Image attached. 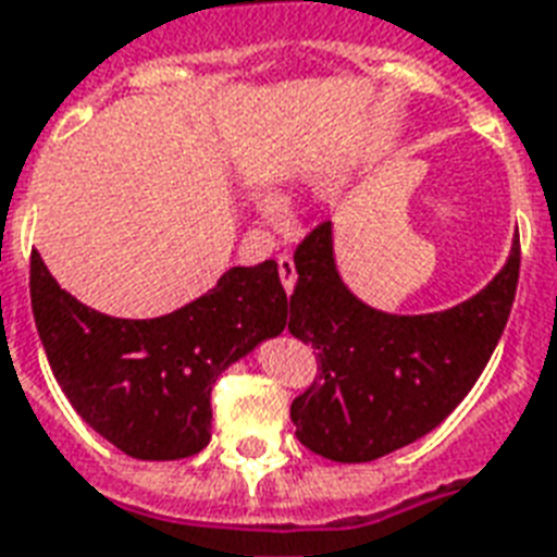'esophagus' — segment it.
Masks as SVG:
<instances>
[{
    "instance_id": "esophagus-1",
    "label": "esophagus",
    "mask_w": 557,
    "mask_h": 557,
    "mask_svg": "<svg viewBox=\"0 0 557 557\" xmlns=\"http://www.w3.org/2000/svg\"><path fill=\"white\" fill-rule=\"evenodd\" d=\"M277 271H280V280H283V286H286V292H292V286H295V277H298V271H295V259H292L289 253H280Z\"/></svg>"
}]
</instances>
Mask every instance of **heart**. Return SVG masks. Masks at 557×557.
Instances as JSON below:
<instances>
[{
    "instance_id": "heart-1",
    "label": "heart",
    "mask_w": 557,
    "mask_h": 557,
    "mask_svg": "<svg viewBox=\"0 0 557 557\" xmlns=\"http://www.w3.org/2000/svg\"><path fill=\"white\" fill-rule=\"evenodd\" d=\"M262 212H265L268 218H274L280 212V206H277V200H274V197H262Z\"/></svg>"
}]
</instances>
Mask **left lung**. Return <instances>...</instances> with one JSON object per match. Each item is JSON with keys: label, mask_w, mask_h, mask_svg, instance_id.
Here are the masks:
<instances>
[{"label": "left lung", "mask_w": 557, "mask_h": 557, "mask_svg": "<svg viewBox=\"0 0 557 557\" xmlns=\"http://www.w3.org/2000/svg\"><path fill=\"white\" fill-rule=\"evenodd\" d=\"M295 271L289 333L319 351L321 369L292 401L295 434L327 460L366 463L434 431L475 386L513 307L520 236L484 289L428 315L354 298L333 262L331 221L295 247Z\"/></svg>", "instance_id": "8db88e82"}]
</instances>
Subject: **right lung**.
Returning a JSON list of instances; mask_svg holds the SVG:
<instances>
[{
    "label": "right lung",
    "mask_w": 557,
    "mask_h": 557,
    "mask_svg": "<svg viewBox=\"0 0 557 557\" xmlns=\"http://www.w3.org/2000/svg\"><path fill=\"white\" fill-rule=\"evenodd\" d=\"M32 312L73 410L138 460H180L209 446V395L226 366L289 324L274 259L230 268L215 289L162 319H111L64 292L32 253Z\"/></svg>",
    "instance_id": "right-lung-1"
}]
</instances>
